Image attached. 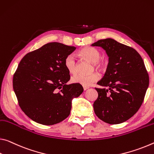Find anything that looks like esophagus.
I'll use <instances>...</instances> for the list:
<instances>
[{"instance_id": "1", "label": "esophagus", "mask_w": 154, "mask_h": 154, "mask_svg": "<svg viewBox=\"0 0 154 154\" xmlns=\"http://www.w3.org/2000/svg\"><path fill=\"white\" fill-rule=\"evenodd\" d=\"M83 88H84V90H88L89 88V86H83Z\"/></svg>"}]
</instances>
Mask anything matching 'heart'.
Returning a JSON list of instances; mask_svg holds the SVG:
<instances>
[{
    "instance_id": "heart-1",
    "label": "heart",
    "mask_w": 154,
    "mask_h": 154,
    "mask_svg": "<svg viewBox=\"0 0 154 154\" xmlns=\"http://www.w3.org/2000/svg\"><path fill=\"white\" fill-rule=\"evenodd\" d=\"M79 55L87 60L92 62L94 67L100 70L106 67V62L101 57V53L97 48L87 46L79 51ZM64 66L66 70L70 74H75L77 71L76 62L72 55L66 56L64 60ZM99 75L97 72H92L90 75H75L71 78V82L74 84H78L82 86H90L99 79Z\"/></svg>"
}]
</instances>
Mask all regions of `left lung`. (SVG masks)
Segmentation results:
<instances>
[{
	"instance_id": "1",
	"label": "left lung",
	"mask_w": 154,
	"mask_h": 154,
	"mask_svg": "<svg viewBox=\"0 0 154 154\" xmlns=\"http://www.w3.org/2000/svg\"><path fill=\"white\" fill-rule=\"evenodd\" d=\"M109 57L103 77L95 88L98 98L94 111L98 118L109 124H119L133 116L144 101L149 79L140 54L134 48L111 38L98 40Z\"/></svg>"
}]
</instances>
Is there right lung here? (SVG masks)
I'll list each match as a JSON object with an SVG mask.
<instances>
[{
  "label": "right lung",
  "mask_w": 154,
  "mask_h": 154,
  "mask_svg": "<svg viewBox=\"0 0 154 154\" xmlns=\"http://www.w3.org/2000/svg\"><path fill=\"white\" fill-rule=\"evenodd\" d=\"M75 49L62 43H47L28 53L19 63L13 88L19 106L31 120L52 125L69 116L72 99L84 91L82 85L66 84L70 76L64 60Z\"/></svg>",
  "instance_id": "add662e5"
}]
</instances>
